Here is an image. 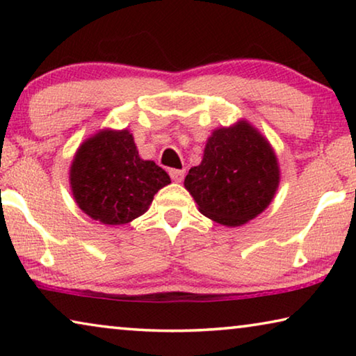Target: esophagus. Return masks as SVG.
<instances>
[{"mask_svg": "<svg viewBox=\"0 0 356 356\" xmlns=\"http://www.w3.org/2000/svg\"><path fill=\"white\" fill-rule=\"evenodd\" d=\"M170 176L174 182H182L185 177V171L184 170H170Z\"/></svg>", "mask_w": 356, "mask_h": 356, "instance_id": "34e87169", "label": "esophagus"}]
</instances>
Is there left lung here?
<instances>
[{
	"mask_svg": "<svg viewBox=\"0 0 356 356\" xmlns=\"http://www.w3.org/2000/svg\"><path fill=\"white\" fill-rule=\"evenodd\" d=\"M281 171L275 149L248 120L218 127L207 138L202 161L185 177V188L207 218L243 226L270 206Z\"/></svg>",
	"mask_w": 356,
	"mask_h": 356,
	"instance_id": "left-lung-1",
	"label": "left lung"
}]
</instances>
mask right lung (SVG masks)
<instances>
[{
    "label": "right lung",
    "instance_id": "right-lung-1",
    "mask_svg": "<svg viewBox=\"0 0 356 356\" xmlns=\"http://www.w3.org/2000/svg\"><path fill=\"white\" fill-rule=\"evenodd\" d=\"M69 182L84 213L102 225L119 226L146 213L171 179L155 161L141 159L130 130L102 129L78 146Z\"/></svg>",
    "mask_w": 356,
    "mask_h": 356
}]
</instances>
